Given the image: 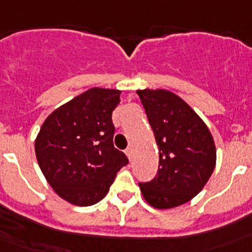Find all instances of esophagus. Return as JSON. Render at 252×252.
I'll use <instances>...</instances> for the list:
<instances>
[{
	"label": "esophagus",
	"mask_w": 252,
	"mask_h": 252,
	"mask_svg": "<svg viewBox=\"0 0 252 252\" xmlns=\"http://www.w3.org/2000/svg\"><path fill=\"white\" fill-rule=\"evenodd\" d=\"M125 154H126V155H127L128 160L132 159V149H131V148H127V149H126V150H125Z\"/></svg>",
	"instance_id": "esophagus-1"
}]
</instances>
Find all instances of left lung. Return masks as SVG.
<instances>
[{
    "label": "left lung",
    "instance_id": "8db88e82",
    "mask_svg": "<svg viewBox=\"0 0 252 252\" xmlns=\"http://www.w3.org/2000/svg\"><path fill=\"white\" fill-rule=\"evenodd\" d=\"M159 146V169L142 197L158 209L182 206L201 192L216 166V145L203 120L166 90L136 91Z\"/></svg>",
    "mask_w": 252,
    "mask_h": 252
}]
</instances>
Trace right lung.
I'll return each mask as SVG.
<instances>
[{
  "mask_svg": "<svg viewBox=\"0 0 252 252\" xmlns=\"http://www.w3.org/2000/svg\"><path fill=\"white\" fill-rule=\"evenodd\" d=\"M121 91L91 88L54 110L35 140V154L46 182L64 201L92 206L110 190L128 162L113 146L112 111Z\"/></svg>",
  "mask_w": 252,
  "mask_h": 252,
  "instance_id": "obj_1",
  "label": "right lung"
}]
</instances>
